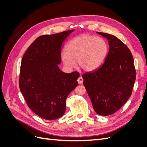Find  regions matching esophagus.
Returning <instances> with one entry per match:
<instances>
[{
  "label": "esophagus",
  "mask_w": 147,
  "mask_h": 147,
  "mask_svg": "<svg viewBox=\"0 0 147 147\" xmlns=\"http://www.w3.org/2000/svg\"><path fill=\"white\" fill-rule=\"evenodd\" d=\"M77 82L78 83V84H82L83 82V79L82 77H80L78 79H77Z\"/></svg>",
  "instance_id": "1"
}]
</instances>
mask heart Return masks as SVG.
Listing matches in <instances>:
<instances>
[{
  "mask_svg": "<svg viewBox=\"0 0 147 147\" xmlns=\"http://www.w3.org/2000/svg\"><path fill=\"white\" fill-rule=\"evenodd\" d=\"M66 52H62L61 60L67 69L76 67L86 72L97 70L104 63L108 53V45L101 37L82 34L67 43Z\"/></svg>",
  "mask_w": 147,
  "mask_h": 147,
  "instance_id": "obj_1",
  "label": "heart"
}]
</instances>
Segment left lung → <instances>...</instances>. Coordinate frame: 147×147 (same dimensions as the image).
Instances as JSON below:
<instances>
[{
	"label": "left lung",
	"mask_w": 147,
	"mask_h": 147,
	"mask_svg": "<svg viewBox=\"0 0 147 147\" xmlns=\"http://www.w3.org/2000/svg\"><path fill=\"white\" fill-rule=\"evenodd\" d=\"M108 40L109 49L97 70L83 74V84L95 112L102 116L116 112L131 96L136 70L131 53L113 35L96 32Z\"/></svg>",
	"instance_id": "obj_1"
}]
</instances>
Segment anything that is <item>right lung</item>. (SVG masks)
Wrapping results in <instances>:
<instances>
[{
	"label": "right lung",
	"instance_id": "add662e5",
	"mask_svg": "<svg viewBox=\"0 0 147 147\" xmlns=\"http://www.w3.org/2000/svg\"><path fill=\"white\" fill-rule=\"evenodd\" d=\"M74 31L42 35L31 44L22 58L20 91L30 109L47 120L63 116L67 97L78 85L77 72L64 73L58 67L63 43Z\"/></svg>",
	"mask_w": 147,
	"mask_h": 147
}]
</instances>
